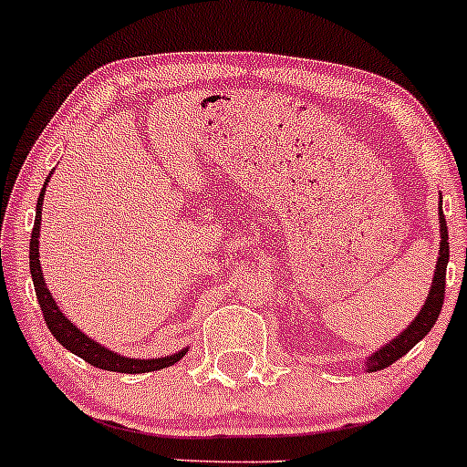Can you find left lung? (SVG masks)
Returning <instances> with one entry per match:
<instances>
[{
	"label": "left lung",
	"mask_w": 467,
	"mask_h": 467,
	"mask_svg": "<svg viewBox=\"0 0 467 467\" xmlns=\"http://www.w3.org/2000/svg\"><path fill=\"white\" fill-rule=\"evenodd\" d=\"M439 223H441V247H439V260H437V266H434V280H432V289L428 293V300L423 304L421 311H419V316L412 319L410 327H408L400 337H395L389 347L379 348L375 355H370V359H366L368 370L389 368L390 364H395L397 359L403 358L408 350L415 347L419 339H423L428 333H431L434 322H437L439 313H441L443 296H445V269H448V260H450L448 227H445V216L441 212V205H439Z\"/></svg>",
	"instance_id": "1"
}]
</instances>
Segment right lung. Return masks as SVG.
Masks as SVG:
<instances>
[{"mask_svg":"<svg viewBox=\"0 0 467 467\" xmlns=\"http://www.w3.org/2000/svg\"><path fill=\"white\" fill-rule=\"evenodd\" d=\"M44 190L39 193V201H36V216H35V227H33V235H30V274H33V282H35V293H36V302H39L41 313H44L46 327L50 328V333L55 335L57 342L61 347H66L70 353H75L77 358L86 359L90 366H97L101 370H112V373H151V370H161L167 368V366H174L178 359L185 355V350L181 353L170 355V358H161V359H132V358H123V355L112 353V350L99 347L94 339L83 335L75 324H70L64 313L59 311V306L55 304V297L50 296L48 289H46L44 275H41V266H39V224H41V205H44Z\"/></svg>","mask_w":467,"mask_h":467,"instance_id":"add662e5","label":"right lung"}]
</instances>
